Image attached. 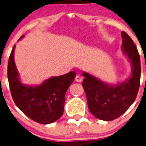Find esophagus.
I'll use <instances>...</instances> for the list:
<instances>
[{
	"mask_svg": "<svg viewBox=\"0 0 146 146\" xmlns=\"http://www.w3.org/2000/svg\"><path fill=\"white\" fill-rule=\"evenodd\" d=\"M75 81L77 82H82V77H81L80 76H78V75H77L76 76V78H75Z\"/></svg>",
	"mask_w": 146,
	"mask_h": 146,
	"instance_id": "1",
	"label": "esophagus"
}]
</instances>
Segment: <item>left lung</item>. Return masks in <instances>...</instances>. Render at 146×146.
I'll return each instance as SVG.
<instances>
[{
    "instance_id": "obj_1",
    "label": "left lung",
    "mask_w": 146,
    "mask_h": 146,
    "mask_svg": "<svg viewBox=\"0 0 146 146\" xmlns=\"http://www.w3.org/2000/svg\"><path fill=\"white\" fill-rule=\"evenodd\" d=\"M122 51L129 59L131 73L122 83L111 84L86 72L82 86L87 96L90 111L95 117L110 121L126 112L134 103L140 87L141 66L140 55L136 45L125 31H122Z\"/></svg>"
}]
</instances>
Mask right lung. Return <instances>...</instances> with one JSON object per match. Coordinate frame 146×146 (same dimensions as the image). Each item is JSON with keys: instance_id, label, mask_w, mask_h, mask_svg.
Masks as SVG:
<instances>
[{"instance_id": "add662e5", "label": "right lung", "mask_w": 146, "mask_h": 146, "mask_svg": "<svg viewBox=\"0 0 146 146\" xmlns=\"http://www.w3.org/2000/svg\"><path fill=\"white\" fill-rule=\"evenodd\" d=\"M23 35L20 38L23 37ZM13 47L8 62V79L15 104L26 116L39 123L55 122L63 115L66 91L76 77L75 71L53 76L40 85L31 86L20 82L15 65Z\"/></svg>"}]
</instances>
